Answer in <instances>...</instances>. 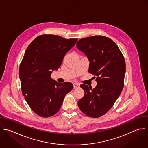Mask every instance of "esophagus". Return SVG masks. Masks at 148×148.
<instances>
[{
  "mask_svg": "<svg viewBox=\"0 0 148 148\" xmlns=\"http://www.w3.org/2000/svg\"><path fill=\"white\" fill-rule=\"evenodd\" d=\"M73 86H74V88L79 87V85L78 84H77V83H74V84H73Z\"/></svg>",
  "mask_w": 148,
  "mask_h": 148,
  "instance_id": "obj_1",
  "label": "esophagus"
}]
</instances>
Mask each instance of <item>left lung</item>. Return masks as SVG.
<instances>
[{
  "mask_svg": "<svg viewBox=\"0 0 148 148\" xmlns=\"http://www.w3.org/2000/svg\"><path fill=\"white\" fill-rule=\"evenodd\" d=\"M77 48L88 57L90 62L89 73L96 76L97 83L93 89L81 85L85 95L78 105L87 116L99 118L112 108L123 90L125 60L118 45L103 36L80 39Z\"/></svg>",
  "mask_w": 148,
  "mask_h": 148,
  "instance_id": "obj_1",
  "label": "left lung"
}]
</instances>
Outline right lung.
<instances>
[{"label": "right lung", "mask_w": 148, "mask_h": 148, "mask_svg": "<svg viewBox=\"0 0 148 148\" xmlns=\"http://www.w3.org/2000/svg\"><path fill=\"white\" fill-rule=\"evenodd\" d=\"M77 40L43 34L26 48L19 70L22 92L38 116L47 118L56 114L66 95L73 89L71 83H59L51 78V74L60 67L65 55Z\"/></svg>", "instance_id": "add662e5"}]
</instances>
